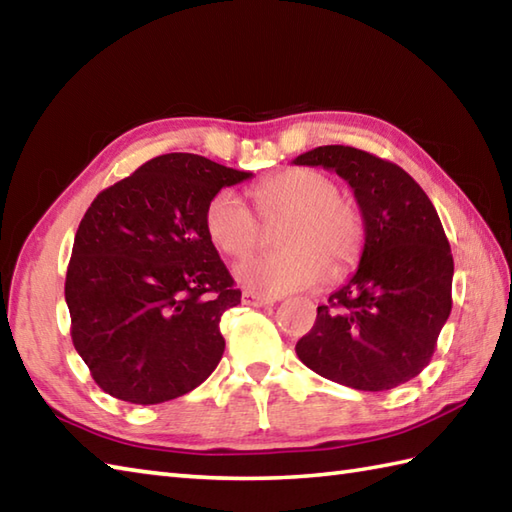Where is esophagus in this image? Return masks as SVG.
Here are the masks:
<instances>
[{
  "instance_id": "esophagus-1",
  "label": "esophagus",
  "mask_w": 512,
  "mask_h": 512,
  "mask_svg": "<svg viewBox=\"0 0 512 512\" xmlns=\"http://www.w3.org/2000/svg\"><path fill=\"white\" fill-rule=\"evenodd\" d=\"M275 299L270 297H264V295H257V292H250V290H244L242 292V303H246V306H255V308H262V306H270Z\"/></svg>"
}]
</instances>
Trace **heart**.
Listing matches in <instances>:
<instances>
[{
	"label": "heart",
	"instance_id": "obj_1",
	"mask_svg": "<svg viewBox=\"0 0 512 512\" xmlns=\"http://www.w3.org/2000/svg\"><path fill=\"white\" fill-rule=\"evenodd\" d=\"M339 184L314 169L279 171L253 187L264 220L288 217L275 255H255L235 266L239 284L257 295H286L321 284L325 275L352 270L365 248V220L339 198ZM206 235L228 257H244L259 242V220L233 191H217L204 209Z\"/></svg>",
	"mask_w": 512,
	"mask_h": 512
}]
</instances>
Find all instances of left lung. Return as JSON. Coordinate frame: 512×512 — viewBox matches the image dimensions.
<instances>
[{"label":"left lung","instance_id":"8db88e82","mask_svg":"<svg viewBox=\"0 0 512 512\" xmlns=\"http://www.w3.org/2000/svg\"><path fill=\"white\" fill-rule=\"evenodd\" d=\"M292 162L339 173L365 220L356 273L317 308L297 356L352 389L407 383L429 365L451 314L453 255L436 206L405 169L363 149L325 145Z\"/></svg>","mask_w":512,"mask_h":512}]
</instances>
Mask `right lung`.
<instances>
[{
  "label": "right lung",
  "instance_id": "add662e5",
  "mask_svg": "<svg viewBox=\"0 0 512 512\" xmlns=\"http://www.w3.org/2000/svg\"><path fill=\"white\" fill-rule=\"evenodd\" d=\"M195 154L151 158L96 195L65 275L72 343L107 394L158 405L204 383L242 299L204 228L222 187L248 180Z\"/></svg>",
  "mask_w": 512,
  "mask_h": 512
}]
</instances>
